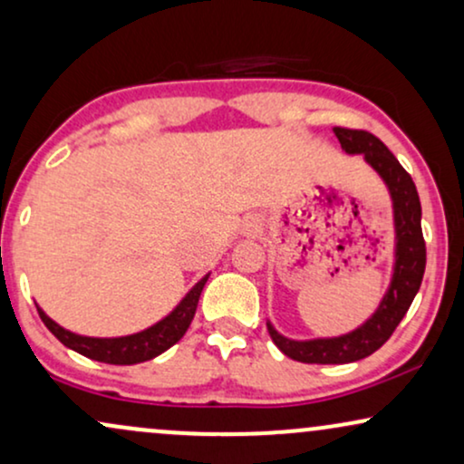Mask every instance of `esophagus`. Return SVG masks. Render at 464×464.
I'll list each match as a JSON object with an SVG mask.
<instances>
[{"instance_id":"esophagus-1","label":"esophagus","mask_w":464,"mask_h":464,"mask_svg":"<svg viewBox=\"0 0 464 464\" xmlns=\"http://www.w3.org/2000/svg\"><path fill=\"white\" fill-rule=\"evenodd\" d=\"M259 228H261L259 220H248L244 225V233H246V236H256V233H259Z\"/></svg>"}]
</instances>
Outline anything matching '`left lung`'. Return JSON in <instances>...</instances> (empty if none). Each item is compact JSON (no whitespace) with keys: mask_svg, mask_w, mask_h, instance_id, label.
<instances>
[{"mask_svg":"<svg viewBox=\"0 0 464 464\" xmlns=\"http://www.w3.org/2000/svg\"><path fill=\"white\" fill-rule=\"evenodd\" d=\"M340 145L347 154H362L379 178L388 186L394 208L396 250L394 274L379 308L357 330L334 338L291 340L274 330L267 321V332L274 344L286 357L304 363H349L372 355L388 343L402 316L420 291L426 269V244L421 236V205L411 175L402 169L396 156L374 134L351 128H334Z\"/></svg>","mask_w":464,"mask_h":464,"instance_id":"obj_1","label":"left lung"}]
</instances>
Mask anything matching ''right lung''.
Wrapping results in <instances>:
<instances>
[{"mask_svg": "<svg viewBox=\"0 0 464 464\" xmlns=\"http://www.w3.org/2000/svg\"><path fill=\"white\" fill-rule=\"evenodd\" d=\"M209 276L198 280L192 289L186 293V297L181 300L171 314L164 316L162 321H158L156 325L148 327V330L130 334V336H120V338H92V336H79V334L63 330L62 325H57L55 321L49 319L44 314V310L38 308L40 319L49 327V332L60 340L62 344H66L68 349L76 351V353L90 357V360L104 362V363H117V366H130V363H140L154 360L156 355H160L169 347H173L178 340L184 336L188 330L192 319H195L198 297L205 283H208Z\"/></svg>", "mask_w": 464, "mask_h": 464, "instance_id": "add662e5", "label": "right lung"}]
</instances>
